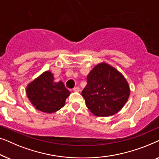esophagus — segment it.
<instances>
[{
    "instance_id": "1",
    "label": "esophagus",
    "mask_w": 159,
    "mask_h": 159,
    "mask_svg": "<svg viewBox=\"0 0 159 159\" xmlns=\"http://www.w3.org/2000/svg\"><path fill=\"white\" fill-rule=\"evenodd\" d=\"M73 90L75 91V92H79L80 88H79V87H75V88H73Z\"/></svg>"
}]
</instances>
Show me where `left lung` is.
<instances>
[{
  "label": "left lung",
  "instance_id": "1",
  "mask_svg": "<svg viewBox=\"0 0 159 159\" xmlns=\"http://www.w3.org/2000/svg\"><path fill=\"white\" fill-rule=\"evenodd\" d=\"M82 91L86 106L98 116H108L120 111L129 96L127 80L116 69L105 63L95 66L87 77Z\"/></svg>",
  "mask_w": 159,
  "mask_h": 159
}]
</instances>
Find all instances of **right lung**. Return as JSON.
Here are the masks:
<instances>
[{
	"instance_id": "add662e5",
	"label": "right lung",
	"mask_w": 159,
	"mask_h": 159,
	"mask_svg": "<svg viewBox=\"0 0 159 159\" xmlns=\"http://www.w3.org/2000/svg\"><path fill=\"white\" fill-rule=\"evenodd\" d=\"M51 71H45L30 83L27 88L28 98L34 107L45 113H53L61 109L70 95L61 81L53 82Z\"/></svg>"
}]
</instances>
